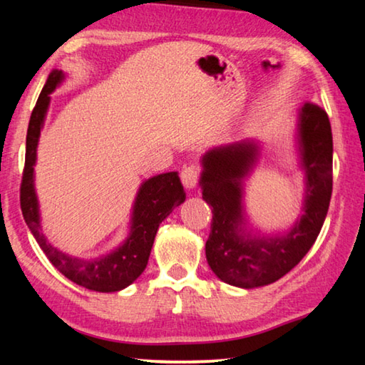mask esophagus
<instances>
[{
    "mask_svg": "<svg viewBox=\"0 0 365 365\" xmlns=\"http://www.w3.org/2000/svg\"><path fill=\"white\" fill-rule=\"evenodd\" d=\"M197 178H200V169L196 165H188V168H183L182 170V183L185 188H195L197 183Z\"/></svg>",
    "mask_w": 365,
    "mask_h": 365,
    "instance_id": "34e87169",
    "label": "esophagus"
}]
</instances>
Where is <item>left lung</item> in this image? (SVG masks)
<instances>
[{"mask_svg":"<svg viewBox=\"0 0 365 365\" xmlns=\"http://www.w3.org/2000/svg\"><path fill=\"white\" fill-rule=\"evenodd\" d=\"M256 140L215 146L202 156V200L212 207L206 259L228 285L257 288L287 275L316 242L331 197L333 138L329 115L317 104L299 109L298 150L306 175L304 207L283 235L256 237L246 232L243 183L259 158Z\"/></svg>","mask_w":365,"mask_h":365,"instance_id":"1","label":"left lung"}]
</instances>
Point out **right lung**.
<instances>
[{"instance_id": "1", "label": "right lung", "mask_w": 365, "mask_h": 365, "mask_svg": "<svg viewBox=\"0 0 365 365\" xmlns=\"http://www.w3.org/2000/svg\"><path fill=\"white\" fill-rule=\"evenodd\" d=\"M64 80L63 71L54 69L43 86L35 108L32 110L26 141V168L21 183V209L30 232L40 245L54 267L71 282L93 292L114 293L127 288L138 279L145 270L156 237L159 224L185 201V191L177 172H168L151 177L141 183L135 197L130 233L119 248L106 256L96 259H78L66 255L48 242L41 232L38 200L35 193L34 165L36 163V146L40 132L48 113L49 95Z\"/></svg>"}]
</instances>
